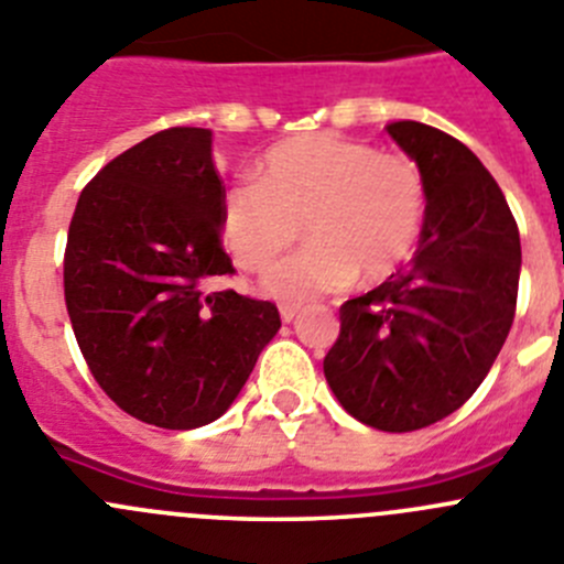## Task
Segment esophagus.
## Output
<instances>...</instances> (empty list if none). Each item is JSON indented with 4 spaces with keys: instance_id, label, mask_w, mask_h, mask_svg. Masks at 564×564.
<instances>
[{
    "instance_id": "1",
    "label": "esophagus",
    "mask_w": 564,
    "mask_h": 564,
    "mask_svg": "<svg viewBox=\"0 0 564 564\" xmlns=\"http://www.w3.org/2000/svg\"><path fill=\"white\" fill-rule=\"evenodd\" d=\"M297 312H300L297 303H281V319H283V323H292V319L297 317Z\"/></svg>"
}]
</instances>
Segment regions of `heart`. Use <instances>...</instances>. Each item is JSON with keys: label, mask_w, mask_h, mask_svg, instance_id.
<instances>
[{"label": "heart", "mask_w": 564, "mask_h": 564, "mask_svg": "<svg viewBox=\"0 0 564 564\" xmlns=\"http://www.w3.org/2000/svg\"><path fill=\"white\" fill-rule=\"evenodd\" d=\"M425 181L403 152H378L339 133L292 135L261 155L256 181L225 192V247L247 272H261L297 241L308 245L272 267L264 289L283 300L339 292L356 278L376 283L401 270L425 219Z\"/></svg>", "instance_id": "obj_1"}]
</instances>
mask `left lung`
I'll return each instance as SVG.
<instances>
[{
    "label": "left lung",
    "mask_w": 564,
    "mask_h": 564,
    "mask_svg": "<svg viewBox=\"0 0 564 564\" xmlns=\"http://www.w3.org/2000/svg\"><path fill=\"white\" fill-rule=\"evenodd\" d=\"M423 172L425 219L412 264L339 308L323 361L347 414L378 431H417L481 387L518 306L520 234L507 197L454 135L389 124Z\"/></svg>",
    "instance_id": "obj_1"
}]
</instances>
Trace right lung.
I'll return each instance as SVG.
<instances>
[{
    "label": "right lung",
    "instance_id": "obj_1",
    "mask_svg": "<svg viewBox=\"0 0 564 564\" xmlns=\"http://www.w3.org/2000/svg\"><path fill=\"white\" fill-rule=\"evenodd\" d=\"M210 130L170 128L105 163L68 225L63 294L77 345L116 406L158 429L223 417L281 328L270 300L205 281L234 272Z\"/></svg>",
    "mask_w": 564,
    "mask_h": 564
}]
</instances>
